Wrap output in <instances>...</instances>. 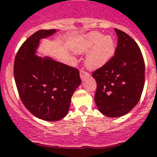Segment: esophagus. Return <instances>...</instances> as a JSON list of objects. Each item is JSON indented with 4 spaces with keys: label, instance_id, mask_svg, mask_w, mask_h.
I'll return each mask as SVG.
<instances>
[{
    "label": "esophagus",
    "instance_id": "esophagus-1",
    "mask_svg": "<svg viewBox=\"0 0 157 157\" xmlns=\"http://www.w3.org/2000/svg\"><path fill=\"white\" fill-rule=\"evenodd\" d=\"M80 77L82 79H85L87 77H89V73L86 72L84 69H82L80 70Z\"/></svg>",
    "mask_w": 157,
    "mask_h": 157
}]
</instances>
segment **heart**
<instances>
[{
  "label": "heart",
  "instance_id": "b5f03b06",
  "mask_svg": "<svg viewBox=\"0 0 157 157\" xmlns=\"http://www.w3.org/2000/svg\"><path fill=\"white\" fill-rule=\"evenodd\" d=\"M75 50L78 53L88 52L85 60L87 67L97 69L105 66L114 56L116 43L112 36H102L100 33L92 32L75 46Z\"/></svg>",
  "mask_w": 157,
  "mask_h": 157
}]
</instances>
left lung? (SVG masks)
<instances>
[{"label":"left lung","instance_id":"8db88e82","mask_svg":"<svg viewBox=\"0 0 157 157\" xmlns=\"http://www.w3.org/2000/svg\"><path fill=\"white\" fill-rule=\"evenodd\" d=\"M114 30L118 38L114 56L92 73L97 83L94 101L110 117L130 112L140 99L145 82V63L137 43L126 33Z\"/></svg>","mask_w":157,"mask_h":157}]
</instances>
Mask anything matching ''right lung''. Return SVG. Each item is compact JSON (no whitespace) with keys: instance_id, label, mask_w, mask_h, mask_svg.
Wrapping results in <instances>:
<instances>
[{"instance_id":"add662e5","label":"right lung","mask_w":157,"mask_h":157,"mask_svg":"<svg viewBox=\"0 0 157 157\" xmlns=\"http://www.w3.org/2000/svg\"><path fill=\"white\" fill-rule=\"evenodd\" d=\"M56 29H40L21 45L13 65V75L20 98L34 116L47 121L63 118L69 111L71 98L81 84L77 69L49 57L36 56L41 39Z\"/></svg>"}]
</instances>
